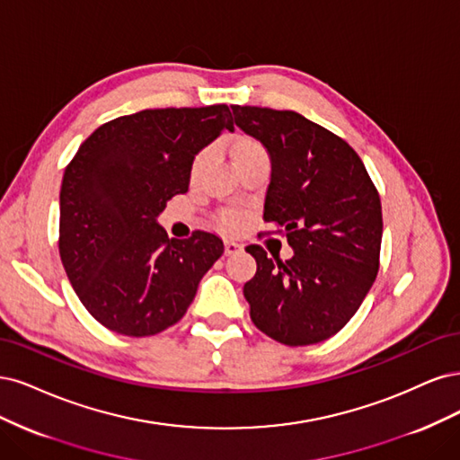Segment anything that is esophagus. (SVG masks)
Segmentation results:
<instances>
[{
    "instance_id": "esophagus-1",
    "label": "esophagus",
    "mask_w": 460,
    "mask_h": 460,
    "mask_svg": "<svg viewBox=\"0 0 460 460\" xmlns=\"http://www.w3.org/2000/svg\"><path fill=\"white\" fill-rule=\"evenodd\" d=\"M241 250V244L234 243V241H226V254H234V252Z\"/></svg>"
}]
</instances>
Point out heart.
Segmentation results:
<instances>
[{"label": "heart", "mask_w": 460, "mask_h": 460, "mask_svg": "<svg viewBox=\"0 0 460 460\" xmlns=\"http://www.w3.org/2000/svg\"><path fill=\"white\" fill-rule=\"evenodd\" d=\"M260 153H263L261 145L256 143V141H252V139H246V137H239V139L234 141V145H233V156H234V160L236 158H244V156H252V155H260ZM206 158H208V153H206V151L200 153L195 158V164H192V173H197L202 168ZM221 221H224V226L227 229H231V231L239 229L243 226L241 216L234 214V212H226L224 216H221Z\"/></svg>", "instance_id": "1"}]
</instances>
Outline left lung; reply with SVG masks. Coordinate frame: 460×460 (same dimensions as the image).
Wrapping results in <instances>:
<instances>
[{
	"mask_svg": "<svg viewBox=\"0 0 460 460\" xmlns=\"http://www.w3.org/2000/svg\"><path fill=\"white\" fill-rule=\"evenodd\" d=\"M234 124L271 160L263 219L287 233L294 256L246 246L258 270L244 285L256 327L287 346L336 334L355 315L378 273L382 206L351 146L292 111L234 105Z\"/></svg>",
	"mask_w": 460,
	"mask_h": 460,
	"instance_id": "left-lung-1",
	"label": "left lung"
}]
</instances>
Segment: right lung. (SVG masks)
Returning a JSON list of instances; mask_svg holds the SVG:
<instances>
[{
	"label": "right lung",
	"mask_w": 460,
	"mask_h": 460,
	"mask_svg": "<svg viewBox=\"0 0 460 460\" xmlns=\"http://www.w3.org/2000/svg\"><path fill=\"white\" fill-rule=\"evenodd\" d=\"M233 131L227 105L155 109L97 128L66 166L58 252L85 309L112 332L153 336L180 321L224 254L214 233L168 239L158 224L189 190L195 156Z\"/></svg>",
	"instance_id": "1"
}]
</instances>
